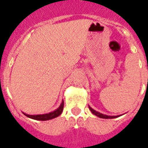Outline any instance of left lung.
<instances>
[{
    "label": "left lung",
    "instance_id": "1",
    "mask_svg": "<svg viewBox=\"0 0 148 148\" xmlns=\"http://www.w3.org/2000/svg\"><path fill=\"white\" fill-rule=\"evenodd\" d=\"M89 108H90V110L91 111V112H92L94 115H95L96 116H97V117L101 118V119H115V118H117L119 116V115H117V116H111V115H104V114H101V113H100V112H97V111L94 110L93 108H92L90 107V106H89Z\"/></svg>",
    "mask_w": 148,
    "mask_h": 148
}]
</instances>
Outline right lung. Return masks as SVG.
Segmentation results:
<instances>
[{"mask_svg": "<svg viewBox=\"0 0 148 148\" xmlns=\"http://www.w3.org/2000/svg\"><path fill=\"white\" fill-rule=\"evenodd\" d=\"M63 108H64V101H62V104H61V105H60L58 108H57L54 112H50V113H47V114H43V115H27L25 113H23V114L25 116L30 118V119H35V120H50V119H54V118L59 116L62 114V111H63Z\"/></svg>", "mask_w": 148, "mask_h": 148, "instance_id": "add662e5", "label": "right lung"}]
</instances>
